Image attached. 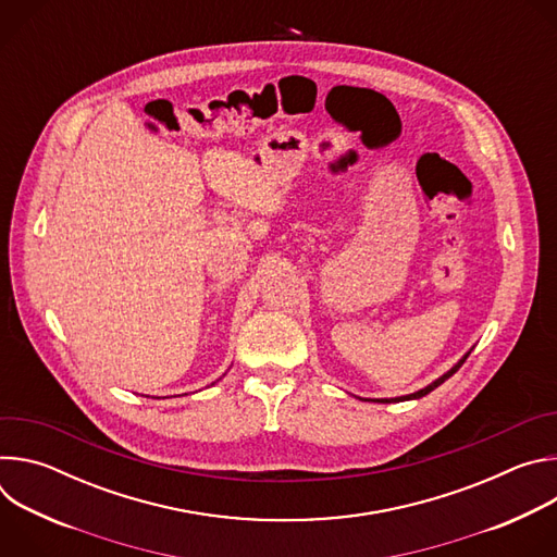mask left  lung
Returning a JSON list of instances; mask_svg holds the SVG:
<instances>
[{
    "label": "left lung",
    "mask_w": 557,
    "mask_h": 557,
    "mask_svg": "<svg viewBox=\"0 0 557 557\" xmlns=\"http://www.w3.org/2000/svg\"><path fill=\"white\" fill-rule=\"evenodd\" d=\"M469 352H471V348H469ZM469 352H465L445 374H441L438 379H434L430 385H425V387H421V389H417V392H412V394H406V396H394V399H361V401H376V404H399V401H412V399H421V396H425V394H430L432 389H436L441 383H445L454 372H458V368L465 363V359L469 357Z\"/></svg>",
    "instance_id": "1"
}]
</instances>
